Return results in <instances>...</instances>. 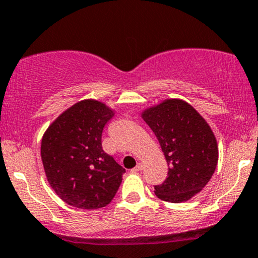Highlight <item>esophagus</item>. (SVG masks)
I'll return each instance as SVG.
<instances>
[{
  "label": "esophagus",
  "mask_w": 258,
  "mask_h": 258,
  "mask_svg": "<svg viewBox=\"0 0 258 258\" xmlns=\"http://www.w3.org/2000/svg\"><path fill=\"white\" fill-rule=\"evenodd\" d=\"M142 169H143V164L142 163H138L137 166H136L135 168H133V172H141Z\"/></svg>",
  "instance_id": "34e87169"
}]
</instances>
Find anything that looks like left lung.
Here are the masks:
<instances>
[{
    "label": "left lung",
    "instance_id": "8db88e82",
    "mask_svg": "<svg viewBox=\"0 0 258 258\" xmlns=\"http://www.w3.org/2000/svg\"><path fill=\"white\" fill-rule=\"evenodd\" d=\"M142 119L159 139L168 163V176L155 186L164 202L181 203L204 188L215 172L219 147L212 127L190 103L166 98L145 108Z\"/></svg>",
    "mask_w": 258,
    "mask_h": 258
}]
</instances>
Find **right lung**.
Wrapping results in <instances>:
<instances>
[{
	"label": "right lung",
	"mask_w": 258,
	"mask_h": 258,
	"mask_svg": "<svg viewBox=\"0 0 258 258\" xmlns=\"http://www.w3.org/2000/svg\"><path fill=\"white\" fill-rule=\"evenodd\" d=\"M115 114L103 102L86 98L62 111L40 143L49 185L64 203L98 209L110 203L125 169L102 149V131Z\"/></svg>",
	"instance_id": "add662e5"
}]
</instances>
